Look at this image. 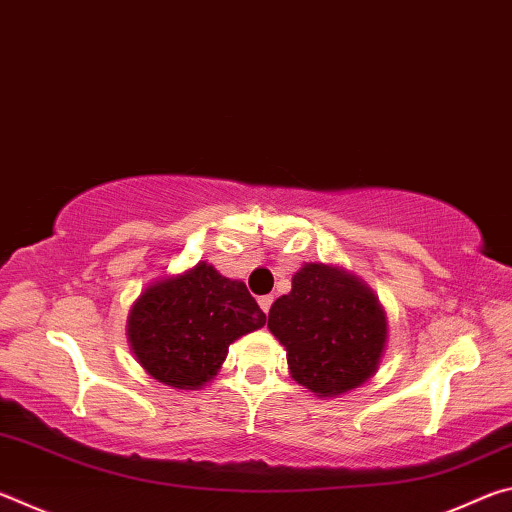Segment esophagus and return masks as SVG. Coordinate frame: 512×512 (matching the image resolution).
<instances>
[{"mask_svg": "<svg viewBox=\"0 0 512 512\" xmlns=\"http://www.w3.org/2000/svg\"><path fill=\"white\" fill-rule=\"evenodd\" d=\"M257 302H259V307H262L264 314H268V309H271V305H273V296H262Z\"/></svg>", "mask_w": 512, "mask_h": 512, "instance_id": "34e87169", "label": "esophagus"}]
</instances>
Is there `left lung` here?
<instances>
[{"mask_svg":"<svg viewBox=\"0 0 512 512\" xmlns=\"http://www.w3.org/2000/svg\"><path fill=\"white\" fill-rule=\"evenodd\" d=\"M291 377L316 397L354 391L379 370L388 320L366 282L343 266L305 264L268 311Z\"/></svg>","mask_w":512,"mask_h":512,"instance_id":"8db88e82","label":"left lung"}]
</instances>
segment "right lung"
Masks as SVG:
<instances>
[{"instance_id":"obj_1","label":"right lung","mask_w":512,"mask_h":512,"mask_svg":"<svg viewBox=\"0 0 512 512\" xmlns=\"http://www.w3.org/2000/svg\"><path fill=\"white\" fill-rule=\"evenodd\" d=\"M264 323L266 314L244 282L198 262L140 293L128 311L126 336L146 375L196 391L219 375L230 345Z\"/></svg>"}]
</instances>
